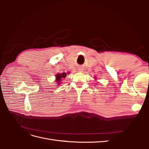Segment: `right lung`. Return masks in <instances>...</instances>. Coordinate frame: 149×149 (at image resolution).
<instances>
[{
    "label": "right lung",
    "mask_w": 149,
    "mask_h": 149,
    "mask_svg": "<svg viewBox=\"0 0 149 149\" xmlns=\"http://www.w3.org/2000/svg\"><path fill=\"white\" fill-rule=\"evenodd\" d=\"M66 76V73H63L61 74H58L56 76V81L57 82L58 84H61V80L63 78H65Z\"/></svg>",
    "instance_id": "1"
}]
</instances>
